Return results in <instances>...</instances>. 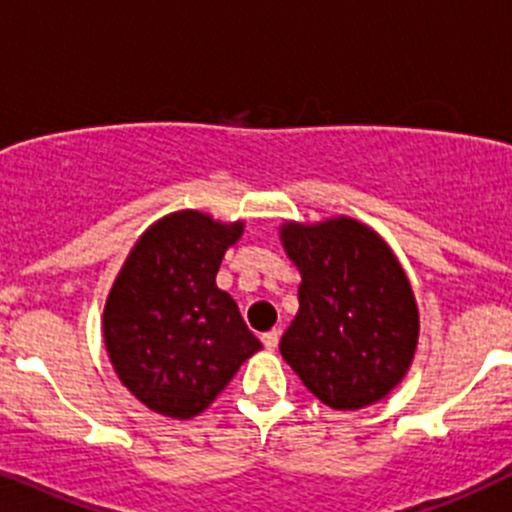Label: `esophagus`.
<instances>
[{
	"label": "esophagus",
	"instance_id": "esophagus-1",
	"mask_svg": "<svg viewBox=\"0 0 512 512\" xmlns=\"http://www.w3.org/2000/svg\"><path fill=\"white\" fill-rule=\"evenodd\" d=\"M277 342H280V330H270L262 335V345H265V350H275Z\"/></svg>",
	"mask_w": 512,
	"mask_h": 512
}]
</instances>
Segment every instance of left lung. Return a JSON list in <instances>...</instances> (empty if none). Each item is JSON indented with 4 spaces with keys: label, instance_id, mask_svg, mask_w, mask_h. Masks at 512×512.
Returning a JSON list of instances; mask_svg holds the SVG:
<instances>
[{
    "label": "left lung",
    "instance_id": "1",
    "mask_svg": "<svg viewBox=\"0 0 512 512\" xmlns=\"http://www.w3.org/2000/svg\"><path fill=\"white\" fill-rule=\"evenodd\" d=\"M300 310L280 340L287 365L332 410H360L398 385L418 347V305L398 257L352 217L285 222Z\"/></svg>",
    "mask_w": 512,
    "mask_h": 512
}]
</instances>
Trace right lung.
Here are the masks:
<instances>
[{
    "mask_svg": "<svg viewBox=\"0 0 512 512\" xmlns=\"http://www.w3.org/2000/svg\"><path fill=\"white\" fill-rule=\"evenodd\" d=\"M242 222L197 210L142 232L104 305V347L122 385L167 418L200 415L260 350L237 302L215 282Z\"/></svg>",
    "mask_w": 512,
    "mask_h": 512,
    "instance_id": "obj_1",
    "label": "right lung"
}]
</instances>
